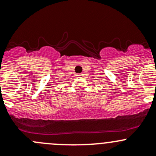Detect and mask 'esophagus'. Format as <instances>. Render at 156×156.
I'll return each instance as SVG.
<instances>
[{"label": "esophagus", "instance_id": "1", "mask_svg": "<svg viewBox=\"0 0 156 156\" xmlns=\"http://www.w3.org/2000/svg\"><path fill=\"white\" fill-rule=\"evenodd\" d=\"M78 76H80V77H83V76H84V74H83V73H79Z\"/></svg>", "mask_w": 156, "mask_h": 156}]
</instances>
